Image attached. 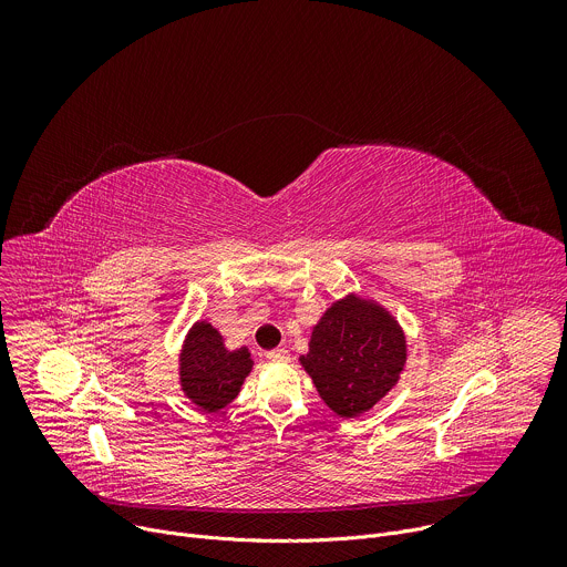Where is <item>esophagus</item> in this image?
<instances>
[{"instance_id": "obj_1", "label": "esophagus", "mask_w": 567, "mask_h": 567, "mask_svg": "<svg viewBox=\"0 0 567 567\" xmlns=\"http://www.w3.org/2000/svg\"><path fill=\"white\" fill-rule=\"evenodd\" d=\"M267 359H269V361H287V359H289V352L282 350V348H276V350H269V352H267Z\"/></svg>"}]
</instances>
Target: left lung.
<instances>
[{
    "label": "left lung",
    "mask_w": 567,
    "mask_h": 567,
    "mask_svg": "<svg viewBox=\"0 0 567 567\" xmlns=\"http://www.w3.org/2000/svg\"><path fill=\"white\" fill-rule=\"evenodd\" d=\"M406 357V334L396 318L377 300L348 293L320 316L298 361L320 399L350 420L396 385Z\"/></svg>",
    "instance_id": "left-lung-1"
}]
</instances>
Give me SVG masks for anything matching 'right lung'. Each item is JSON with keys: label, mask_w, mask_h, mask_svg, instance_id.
Wrapping results in <instances>:
<instances>
[{"label": "right lung", "mask_w": 567, "mask_h": 567, "mask_svg": "<svg viewBox=\"0 0 567 567\" xmlns=\"http://www.w3.org/2000/svg\"><path fill=\"white\" fill-rule=\"evenodd\" d=\"M254 359L247 346L228 350L208 320H197L179 352V385L206 413H217L239 394Z\"/></svg>", "instance_id": "add662e5"}]
</instances>
